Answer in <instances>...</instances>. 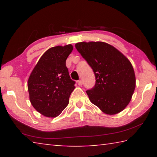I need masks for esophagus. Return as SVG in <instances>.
<instances>
[{"mask_svg":"<svg viewBox=\"0 0 157 157\" xmlns=\"http://www.w3.org/2000/svg\"><path fill=\"white\" fill-rule=\"evenodd\" d=\"M78 84L79 85V86H82V85L83 84V82H82V80H78Z\"/></svg>","mask_w":157,"mask_h":157,"instance_id":"34e87169","label":"esophagus"}]
</instances>
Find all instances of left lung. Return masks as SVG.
Returning <instances> with one entry per match:
<instances>
[{
    "label": "left lung",
    "mask_w": 157,
    "mask_h": 157,
    "mask_svg": "<svg viewBox=\"0 0 157 157\" xmlns=\"http://www.w3.org/2000/svg\"><path fill=\"white\" fill-rule=\"evenodd\" d=\"M75 48L95 74V84L86 91L90 101L109 115L123 111L136 86L134 71L129 59L105 42H79Z\"/></svg>",
    "instance_id": "1"
}]
</instances>
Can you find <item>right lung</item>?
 Here are the masks:
<instances>
[{
  "instance_id": "1",
  "label": "right lung",
  "mask_w": 157,
  "mask_h": 157,
  "mask_svg": "<svg viewBox=\"0 0 157 157\" xmlns=\"http://www.w3.org/2000/svg\"><path fill=\"white\" fill-rule=\"evenodd\" d=\"M72 45L47 50L32 71L28 82L30 100L35 109L46 117H57L68 105L75 82L71 79L66 60Z\"/></svg>"
}]
</instances>
